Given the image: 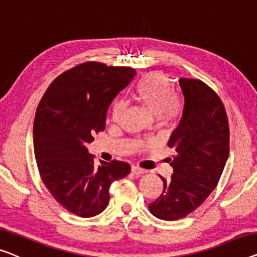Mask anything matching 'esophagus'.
Returning a JSON list of instances; mask_svg holds the SVG:
<instances>
[{
    "instance_id": "esophagus-1",
    "label": "esophagus",
    "mask_w": 257,
    "mask_h": 257,
    "mask_svg": "<svg viewBox=\"0 0 257 257\" xmlns=\"http://www.w3.org/2000/svg\"><path fill=\"white\" fill-rule=\"evenodd\" d=\"M132 172H133V174L137 175V177H140V175L145 173L144 170H142V168L137 167V166H133V167H132Z\"/></svg>"
}]
</instances>
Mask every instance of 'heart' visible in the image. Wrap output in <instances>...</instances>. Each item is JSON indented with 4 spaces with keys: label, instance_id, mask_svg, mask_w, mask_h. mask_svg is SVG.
<instances>
[{
    "label": "heart",
    "instance_id": "1",
    "mask_svg": "<svg viewBox=\"0 0 257 257\" xmlns=\"http://www.w3.org/2000/svg\"><path fill=\"white\" fill-rule=\"evenodd\" d=\"M134 97L151 114L164 120H174L181 114V101L173 95L170 80L163 72H149L144 75L134 90ZM123 109V101L114 104L112 110L114 122L120 120Z\"/></svg>",
    "mask_w": 257,
    "mask_h": 257
}]
</instances>
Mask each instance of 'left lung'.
Here are the masks:
<instances>
[{
    "instance_id": "1",
    "label": "left lung",
    "mask_w": 257,
    "mask_h": 257,
    "mask_svg": "<svg viewBox=\"0 0 257 257\" xmlns=\"http://www.w3.org/2000/svg\"><path fill=\"white\" fill-rule=\"evenodd\" d=\"M182 116L168 140L174 150L170 180L149 210L163 220H177L204 202L223 173L229 152V129L224 105L201 80L180 78Z\"/></svg>"
}]
</instances>
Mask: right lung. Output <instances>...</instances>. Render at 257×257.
Masks as SVG:
<instances>
[{
    "label": "right lung",
    "mask_w": 257,
    "mask_h": 257,
    "mask_svg": "<svg viewBox=\"0 0 257 257\" xmlns=\"http://www.w3.org/2000/svg\"><path fill=\"white\" fill-rule=\"evenodd\" d=\"M128 67L85 62L53 82L37 108L34 156L41 180L68 211L89 218L104 211L109 186L127 177L130 166L113 160L94 165L86 145L106 127L109 105L135 77Z\"/></svg>",
    "instance_id": "right-lung-1"
}]
</instances>
